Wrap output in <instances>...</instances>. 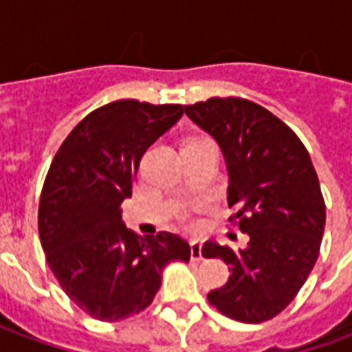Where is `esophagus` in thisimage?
Returning a JSON list of instances; mask_svg holds the SVG:
<instances>
[{
	"instance_id": "esophagus-1",
	"label": "esophagus",
	"mask_w": 352,
	"mask_h": 352,
	"mask_svg": "<svg viewBox=\"0 0 352 352\" xmlns=\"http://www.w3.org/2000/svg\"><path fill=\"white\" fill-rule=\"evenodd\" d=\"M190 256L194 262H199V260H204V256H201V243L199 241H190Z\"/></svg>"
}]
</instances>
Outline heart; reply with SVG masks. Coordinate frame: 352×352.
<instances>
[{
  "label": "heart",
  "mask_w": 352,
  "mask_h": 352,
  "mask_svg": "<svg viewBox=\"0 0 352 352\" xmlns=\"http://www.w3.org/2000/svg\"><path fill=\"white\" fill-rule=\"evenodd\" d=\"M190 139H199V138H190ZM186 141H188V139H186Z\"/></svg>",
  "instance_id": "b5f03b06"
}]
</instances>
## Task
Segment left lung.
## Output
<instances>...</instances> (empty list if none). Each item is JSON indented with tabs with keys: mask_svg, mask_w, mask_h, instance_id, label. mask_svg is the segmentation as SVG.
I'll return each instance as SVG.
<instances>
[{
	"mask_svg": "<svg viewBox=\"0 0 352 352\" xmlns=\"http://www.w3.org/2000/svg\"><path fill=\"white\" fill-rule=\"evenodd\" d=\"M213 135L228 168L230 221L249 236L245 249L207 241L206 258L230 265L228 283L207 300L239 322H264L287 307L309 277L324 234L326 206L300 138L254 101L211 98L184 105Z\"/></svg>",
	"mask_w": 352,
	"mask_h": 352,
	"instance_id": "1",
	"label": "left lung"
}]
</instances>
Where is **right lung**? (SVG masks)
Wrapping results in <instances>:
<instances>
[{"instance_id":"add662e5","label":"right lung","mask_w":352,"mask_h":352,"mask_svg":"<svg viewBox=\"0 0 352 352\" xmlns=\"http://www.w3.org/2000/svg\"><path fill=\"white\" fill-rule=\"evenodd\" d=\"M183 116V105L118 100L96 109L65 138L39 201V237L64 292L90 317L116 322L153 303L169 262L190 245L169 232L139 237L122 222L139 162Z\"/></svg>"}]
</instances>
